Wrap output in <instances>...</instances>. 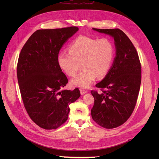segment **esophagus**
<instances>
[{
	"label": "esophagus",
	"instance_id": "1",
	"mask_svg": "<svg viewBox=\"0 0 159 159\" xmlns=\"http://www.w3.org/2000/svg\"><path fill=\"white\" fill-rule=\"evenodd\" d=\"M80 93H81V95H84V94H85L86 93H88L87 91L85 90V89H80Z\"/></svg>",
	"mask_w": 159,
	"mask_h": 159
}]
</instances>
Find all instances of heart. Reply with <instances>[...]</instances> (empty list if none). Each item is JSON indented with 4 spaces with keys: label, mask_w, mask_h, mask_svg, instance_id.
<instances>
[{
    "label": "heart",
    "mask_w": 159,
    "mask_h": 159,
    "mask_svg": "<svg viewBox=\"0 0 159 159\" xmlns=\"http://www.w3.org/2000/svg\"><path fill=\"white\" fill-rule=\"evenodd\" d=\"M114 56V46L107 38L98 40L80 36L70 44L69 52L62 51L59 53L57 61L60 69L70 77L78 73L81 64L83 71L71 80V84L88 88L96 76L102 78L107 74Z\"/></svg>",
    "instance_id": "1"
}]
</instances>
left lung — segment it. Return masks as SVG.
I'll return each instance as SVG.
<instances>
[{
  "mask_svg": "<svg viewBox=\"0 0 159 159\" xmlns=\"http://www.w3.org/2000/svg\"><path fill=\"white\" fill-rule=\"evenodd\" d=\"M93 30L111 36L115 41L116 56L112 66L95 85L102 92L91 91L95 99L91 110L93 121L104 128L113 129L126 122L135 107L141 83V63L135 48L122 30Z\"/></svg>",
  "mask_w": 159,
  "mask_h": 159,
  "instance_id": "8db88e82",
  "label": "left lung"
}]
</instances>
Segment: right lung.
<instances>
[{
	"label": "right lung",
	"mask_w": 159,
	"mask_h": 159,
	"mask_svg": "<svg viewBox=\"0 0 159 159\" xmlns=\"http://www.w3.org/2000/svg\"><path fill=\"white\" fill-rule=\"evenodd\" d=\"M78 30L76 26L38 30L19 55L17 78L24 105L32 121L44 129L64 123L70 105L80 97L78 88L60 91L68 80L57 61L62 46Z\"/></svg>",
	"instance_id": "add662e5"
}]
</instances>
